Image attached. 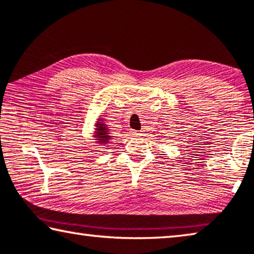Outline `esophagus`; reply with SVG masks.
I'll use <instances>...</instances> for the list:
<instances>
[{
    "label": "esophagus",
    "mask_w": 254,
    "mask_h": 254,
    "mask_svg": "<svg viewBox=\"0 0 254 254\" xmlns=\"http://www.w3.org/2000/svg\"><path fill=\"white\" fill-rule=\"evenodd\" d=\"M131 134L133 135V136H139V135H141V133H140L139 131H134V130H132V131H131Z\"/></svg>",
    "instance_id": "34e87169"
}]
</instances>
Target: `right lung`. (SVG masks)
Masks as SVG:
<instances>
[{"label":"right lung","mask_w":254,"mask_h":254,"mask_svg":"<svg viewBox=\"0 0 254 254\" xmlns=\"http://www.w3.org/2000/svg\"><path fill=\"white\" fill-rule=\"evenodd\" d=\"M96 126L95 128V140H97V142L99 144H106L110 142V140L112 138V135L108 133V128L105 123H104V120L100 119Z\"/></svg>","instance_id":"add662e5"}]
</instances>
